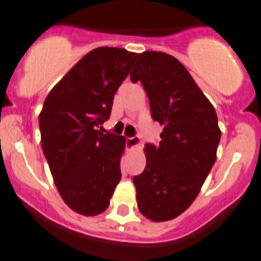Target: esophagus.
I'll list each match as a JSON object with an SVG mask.
<instances>
[{
  "instance_id": "esophagus-1",
  "label": "esophagus",
  "mask_w": 261,
  "mask_h": 261,
  "mask_svg": "<svg viewBox=\"0 0 261 261\" xmlns=\"http://www.w3.org/2000/svg\"><path fill=\"white\" fill-rule=\"evenodd\" d=\"M140 137L139 136H133V137H128L126 139V145L129 146V148H135V146L140 145Z\"/></svg>"
}]
</instances>
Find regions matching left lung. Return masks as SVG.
Here are the masks:
<instances>
[{
  "label": "left lung",
  "instance_id": "left-lung-1",
  "mask_svg": "<svg viewBox=\"0 0 261 261\" xmlns=\"http://www.w3.org/2000/svg\"><path fill=\"white\" fill-rule=\"evenodd\" d=\"M130 80L143 84L152 118L164 126L159 146L145 145V169L133 177L137 206L152 221L172 220L193 203L216 161V111L181 62L163 51L141 53Z\"/></svg>",
  "mask_w": 261,
  "mask_h": 261
}]
</instances>
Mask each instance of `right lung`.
Segmentation results:
<instances>
[{
  "label": "right lung",
  "instance_id": "obj_1",
  "mask_svg": "<svg viewBox=\"0 0 261 261\" xmlns=\"http://www.w3.org/2000/svg\"><path fill=\"white\" fill-rule=\"evenodd\" d=\"M137 57L121 48L93 49L49 92L38 116L41 145L58 193L84 216L104 212L121 180L125 137L104 133L101 125Z\"/></svg>",
  "mask_w": 261,
  "mask_h": 261
}]
</instances>
